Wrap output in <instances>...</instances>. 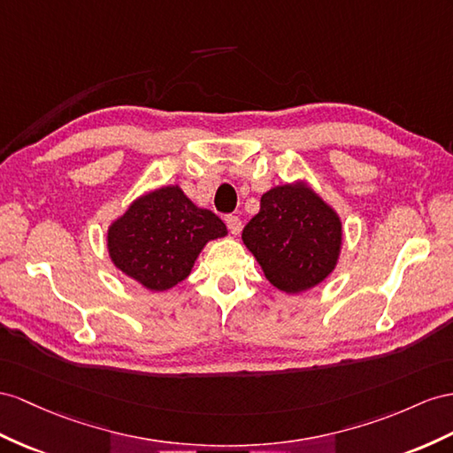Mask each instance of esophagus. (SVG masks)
Listing matches in <instances>:
<instances>
[{
  "label": "esophagus",
  "mask_w": 453,
  "mask_h": 453,
  "mask_svg": "<svg viewBox=\"0 0 453 453\" xmlns=\"http://www.w3.org/2000/svg\"><path fill=\"white\" fill-rule=\"evenodd\" d=\"M226 224H227V229H229L234 235H239V234H241V219H239L237 216H227V218H226Z\"/></svg>",
  "instance_id": "obj_1"
}]
</instances>
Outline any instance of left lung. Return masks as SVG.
<instances>
[{
  "label": "left lung",
  "instance_id": "obj_1",
  "mask_svg": "<svg viewBox=\"0 0 453 453\" xmlns=\"http://www.w3.org/2000/svg\"><path fill=\"white\" fill-rule=\"evenodd\" d=\"M242 242L262 265L265 280L296 295L334 270L342 222L310 185L285 183L262 195L260 212L242 229Z\"/></svg>",
  "mask_w": 453,
  "mask_h": 453
}]
</instances>
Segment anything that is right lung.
Masks as SVG:
<instances>
[{
	"label": "right lung",
	"instance_id": "add662e5",
	"mask_svg": "<svg viewBox=\"0 0 453 453\" xmlns=\"http://www.w3.org/2000/svg\"><path fill=\"white\" fill-rule=\"evenodd\" d=\"M212 211L193 204L178 185L135 199L109 227L112 264L149 291H168L191 273L208 241L226 237Z\"/></svg>",
	"mask_w": 453,
	"mask_h": 453
}]
</instances>
